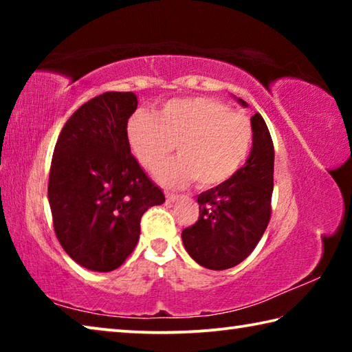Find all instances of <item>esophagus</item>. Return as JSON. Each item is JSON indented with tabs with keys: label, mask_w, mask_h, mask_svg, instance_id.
Listing matches in <instances>:
<instances>
[{
	"label": "esophagus",
	"mask_w": 352,
	"mask_h": 352,
	"mask_svg": "<svg viewBox=\"0 0 352 352\" xmlns=\"http://www.w3.org/2000/svg\"><path fill=\"white\" fill-rule=\"evenodd\" d=\"M178 199H180V195H178V194L166 192V200H168V204H174V201H177Z\"/></svg>",
	"instance_id": "esophagus-1"
}]
</instances>
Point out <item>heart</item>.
Returning a JSON list of instances; mask_svg holds the SVG:
<instances>
[{
    "mask_svg": "<svg viewBox=\"0 0 352 352\" xmlns=\"http://www.w3.org/2000/svg\"><path fill=\"white\" fill-rule=\"evenodd\" d=\"M127 135L138 162L151 172L162 168L175 144L180 157L160 178L169 184L195 178L205 188L230 180L245 163L253 142L250 119L211 98L172 99L155 115L135 113Z\"/></svg>",
    "mask_w": 352,
    "mask_h": 352,
    "instance_id": "obj_1",
    "label": "heart"
}]
</instances>
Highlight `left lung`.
I'll use <instances>...</instances> for the list:
<instances>
[{"label":"left lung","instance_id":"obj_1","mask_svg":"<svg viewBox=\"0 0 352 352\" xmlns=\"http://www.w3.org/2000/svg\"><path fill=\"white\" fill-rule=\"evenodd\" d=\"M252 127L253 147L245 164L230 180L199 195V220L182 233L190 258L206 269L225 270L241 264L270 222L275 148L259 113L252 116Z\"/></svg>","mask_w":352,"mask_h":352}]
</instances>
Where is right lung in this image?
Instances as JSON below:
<instances>
[{
	"instance_id": "add662e5",
	"label": "right lung",
	"mask_w": 352,
	"mask_h": 352,
	"mask_svg": "<svg viewBox=\"0 0 352 352\" xmlns=\"http://www.w3.org/2000/svg\"><path fill=\"white\" fill-rule=\"evenodd\" d=\"M136 107L132 91L88 100L63 126L52 155L47 199L56 236L93 272L121 267L138 243L142 214L166 200L130 153L127 122Z\"/></svg>"
}]
</instances>
